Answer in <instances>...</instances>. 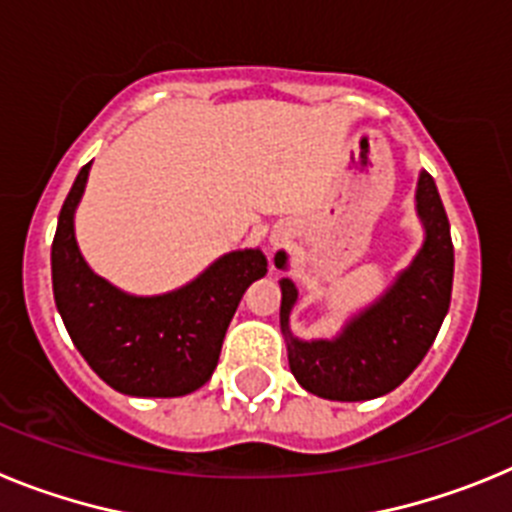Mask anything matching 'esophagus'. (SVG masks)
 <instances>
[{
	"label": "esophagus",
	"mask_w": 512,
	"mask_h": 512,
	"mask_svg": "<svg viewBox=\"0 0 512 512\" xmlns=\"http://www.w3.org/2000/svg\"><path fill=\"white\" fill-rule=\"evenodd\" d=\"M271 243H274V246H279V238H277V235H274V238H271Z\"/></svg>",
	"instance_id": "esophagus-1"
}]
</instances>
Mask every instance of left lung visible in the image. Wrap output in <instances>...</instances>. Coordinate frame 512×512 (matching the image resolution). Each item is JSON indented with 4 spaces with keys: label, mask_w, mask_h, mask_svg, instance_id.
Here are the masks:
<instances>
[{
    "label": "left lung",
    "mask_w": 512,
    "mask_h": 512,
    "mask_svg": "<svg viewBox=\"0 0 512 512\" xmlns=\"http://www.w3.org/2000/svg\"><path fill=\"white\" fill-rule=\"evenodd\" d=\"M415 212L425 230L420 251L408 269H402L384 289V295L346 320L338 336L312 341L297 338L289 330L297 287L292 279H279V325L287 341L289 369L312 395L338 402L387 395L413 374L436 341L451 302L454 246L449 217L428 171L418 176ZM287 261V253L277 251V269H287Z\"/></svg>",
    "instance_id": "left-lung-1"
}]
</instances>
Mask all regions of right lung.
Segmentation results:
<instances>
[{"mask_svg":"<svg viewBox=\"0 0 512 512\" xmlns=\"http://www.w3.org/2000/svg\"><path fill=\"white\" fill-rule=\"evenodd\" d=\"M87 164L58 215L51 248L53 297L79 354L112 390L130 397H182L215 372L225 330L243 292L266 274L261 248L223 253L184 287L130 295L94 274L76 243L74 215Z\"/></svg>","mask_w":512,"mask_h":512,"instance_id":"add662e5","label":"right lung"}]
</instances>
